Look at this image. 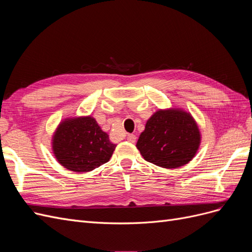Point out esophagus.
Segmentation results:
<instances>
[{
    "mask_svg": "<svg viewBox=\"0 0 252 252\" xmlns=\"http://www.w3.org/2000/svg\"><path fill=\"white\" fill-rule=\"evenodd\" d=\"M127 141L130 143H134L136 141V136L134 134H128L127 135Z\"/></svg>",
    "mask_w": 252,
    "mask_h": 252,
    "instance_id": "obj_1",
    "label": "esophagus"
}]
</instances>
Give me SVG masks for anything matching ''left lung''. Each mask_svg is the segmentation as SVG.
Segmentation results:
<instances>
[{"label":"left lung","instance_id":"8db88e82","mask_svg":"<svg viewBox=\"0 0 252 252\" xmlns=\"http://www.w3.org/2000/svg\"><path fill=\"white\" fill-rule=\"evenodd\" d=\"M193 118L180 109L158 110L145 126L136 143L143 158L164 168H178L191 161L200 145Z\"/></svg>","mask_w":252,"mask_h":252}]
</instances>
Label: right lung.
<instances>
[{
	"label": "right lung",
	"mask_w": 252,
	"mask_h": 252,
	"mask_svg": "<svg viewBox=\"0 0 252 252\" xmlns=\"http://www.w3.org/2000/svg\"><path fill=\"white\" fill-rule=\"evenodd\" d=\"M53 154L74 172H88L107 163L117 145L91 117L63 122L53 135Z\"/></svg>",
	"instance_id": "add662e5"
}]
</instances>
